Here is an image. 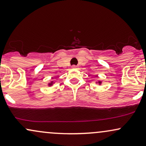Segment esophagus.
Listing matches in <instances>:
<instances>
[{
	"label": "esophagus",
	"mask_w": 146,
	"mask_h": 146,
	"mask_svg": "<svg viewBox=\"0 0 146 146\" xmlns=\"http://www.w3.org/2000/svg\"><path fill=\"white\" fill-rule=\"evenodd\" d=\"M78 66H74H74H72V68H74V69H78Z\"/></svg>",
	"instance_id": "obj_1"
}]
</instances>
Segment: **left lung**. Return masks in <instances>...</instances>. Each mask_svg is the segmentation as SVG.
Wrapping results in <instances>:
<instances>
[{
  "mask_svg": "<svg viewBox=\"0 0 146 146\" xmlns=\"http://www.w3.org/2000/svg\"><path fill=\"white\" fill-rule=\"evenodd\" d=\"M102 81H100V80H99V81L96 82V83H98L99 84H102Z\"/></svg>",
  "mask_w": 146,
  "mask_h": 146,
  "instance_id": "8db88e82",
  "label": "left lung"
}]
</instances>
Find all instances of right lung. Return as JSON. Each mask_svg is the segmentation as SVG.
Listing matches in <instances>:
<instances>
[{
  "label": "right lung",
  "instance_id": "right-lung-1",
  "mask_svg": "<svg viewBox=\"0 0 146 146\" xmlns=\"http://www.w3.org/2000/svg\"><path fill=\"white\" fill-rule=\"evenodd\" d=\"M53 84H54V82L53 81H51V82H49V83L48 84V86H52Z\"/></svg>",
  "mask_w": 146,
  "mask_h": 146
}]
</instances>
